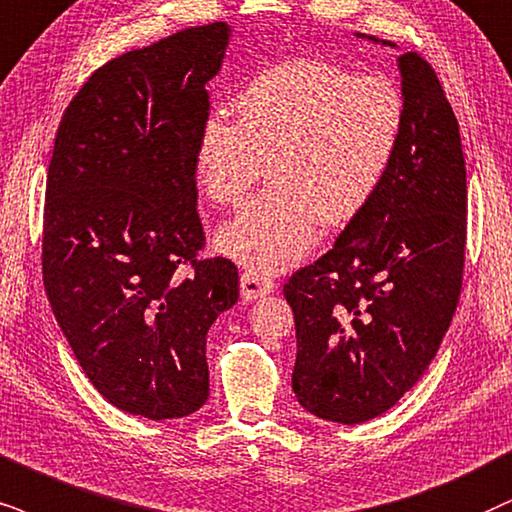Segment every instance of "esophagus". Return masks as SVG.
I'll list each match as a JSON object with an SVG mask.
<instances>
[{"mask_svg":"<svg viewBox=\"0 0 512 512\" xmlns=\"http://www.w3.org/2000/svg\"><path fill=\"white\" fill-rule=\"evenodd\" d=\"M276 290V283L274 278L260 274V271H252V269H245L241 274V295L243 300H257V297L267 295V293H274Z\"/></svg>","mask_w":512,"mask_h":512,"instance_id":"34e87169","label":"esophagus"}]
</instances>
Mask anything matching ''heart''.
Wrapping results in <instances>:
<instances>
[{"label":"heart","mask_w":512,"mask_h":512,"mask_svg":"<svg viewBox=\"0 0 512 512\" xmlns=\"http://www.w3.org/2000/svg\"><path fill=\"white\" fill-rule=\"evenodd\" d=\"M234 111L236 122H203L193 172L219 208H241L269 172V189L217 236L226 255L255 271L293 267L319 224L354 222L383 186L406 120L392 80L357 77L319 58L264 70L236 96Z\"/></svg>","instance_id":"obj_1"}]
</instances>
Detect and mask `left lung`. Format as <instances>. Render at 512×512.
I'll use <instances>...</instances> for the list:
<instances>
[{
  "mask_svg": "<svg viewBox=\"0 0 512 512\" xmlns=\"http://www.w3.org/2000/svg\"><path fill=\"white\" fill-rule=\"evenodd\" d=\"M399 70L406 120L383 186L283 286L295 314V397L333 423L380 416L418 383L463 288L468 186L456 115L423 56L406 51Z\"/></svg>",
  "mask_w": 512,
  "mask_h": 512,
  "instance_id": "left-lung-1",
  "label": "left lung"
}]
</instances>
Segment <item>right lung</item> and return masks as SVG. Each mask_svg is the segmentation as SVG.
I'll use <instances>...</instances> for the list:
<instances>
[{
    "mask_svg": "<svg viewBox=\"0 0 512 512\" xmlns=\"http://www.w3.org/2000/svg\"><path fill=\"white\" fill-rule=\"evenodd\" d=\"M229 25L186 28L94 70L47 172L42 278L84 375L118 409L184 418L208 401L205 340L238 269L205 248L193 148Z\"/></svg>",
    "mask_w": 512,
    "mask_h": 512,
    "instance_id": "1",
    "label": "right lung"
}]
</instances>
